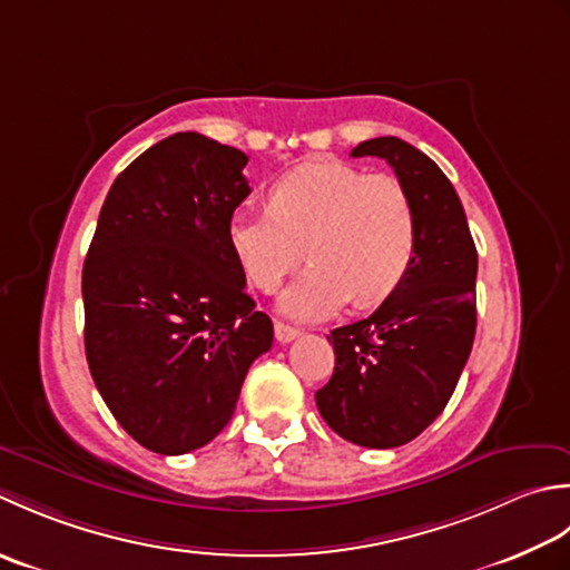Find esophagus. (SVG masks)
Listing matches in <instances>:
<instances>
[{"mask_svg": "<svg viewBox=\"0 0 570 570\" xmlns=\"http://www.w3.org/2000/svg\"><path fill=\"white\" fill-rule=\"evenodd\" d=\"M297 336H299L297 327H289V324H285V322H275V340L281 344L293 342V340H297Z\"/></svg>", "mask_w": 570, "mask_h": 570, "instance_id": "esophagus-1", "label": "esophagus"}]
</instances>
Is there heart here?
Masks as SVG:
<instances>
[{
	"instance_id": "1",
	"label": "heart",
	"mask_w": 570,
	"mask_h": 570,
	"mask_svg": "<svg viewBox=\"0 0 570 570\" xmlns=\"http://www.w3.org/2000/svg\"><path fill=\"white\" fill-rule=\"evenodd\" d=\"M226 238L261 293H273L307 250L312 265L281 295V309L295 320H324L352 297L358 307L386 299L411 271L417 226L396 177L322 159L277 179L268 212L236 208Z\"/></svg>"
}]
</instances>
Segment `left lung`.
Masks as SVG:
<instances>
[{
  "label": "left lung",
  "mask_w": 570,
  "mask_h": 570,
  "mask_svg": "<svg viewBox=\"0 0 570 570\" xmlns=\"http://www.w3.org/2000/svg\"><path fill=\"white\" fill-rule=\"evenodd\" d=\"M352 157H381L411 196L417 240L409 275L381 307L327 340L334 374L315 393L336 435L399 448L443 413L478 327V248L460 196L435 161L399 137H374Z\"/></svg>",
  "instance_id": "8db88e82"
}]
</instances>
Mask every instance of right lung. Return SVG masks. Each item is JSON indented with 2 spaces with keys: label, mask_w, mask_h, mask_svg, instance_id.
Instances as JSON below:
<instances>
[{
  "label": "right lung",
  "mask_w": 570,
  "mask_h": 570,
  "mask_svg": "<svg viewBox=\"0 0 570 570\" xmlns=\"http://www.w3.org/2000/svg\"><path fill=\"white\" fill-rule=\"evenodd\" d=\"M246 165L199 132L161 139L112 181L86 255L90 376L125 433L159 455L212 443L273 346L226 238L250 194Z\"/></svg>",
  "instance_id": "1"
}]
</instances>
